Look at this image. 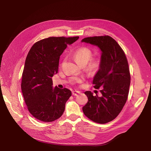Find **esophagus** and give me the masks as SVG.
Here are the masks:
<instances>
[{
  "mask_svg": "<svg viewBox=\"0 0 151 151\" xmlns=\"http://www.w3.org/2000/svg\"><path fill=\"white\" fill-rule=\"evenodd\" d=\"M79 94H80V91H72V95L77 96Z\"/></svg>",
  "mask_w": 151,
  "mask_h": 151,
  "instance_id": "34e87169",
  "label": "esophagus"
}]
</instances>
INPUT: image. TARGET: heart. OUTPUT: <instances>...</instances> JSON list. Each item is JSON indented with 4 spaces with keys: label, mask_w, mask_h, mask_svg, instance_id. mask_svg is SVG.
<instances>
[{
    "label": "heart",
    "mask_w": 151,
    "mask_h": 151,
    "mask_svg": "<svg viewBox=\"0 0 151 151\" xmlns=\"http://www.w3.org/2000/svg\"><path fill=\"white\" fill-rule=\"evenodd\" d=\"M93 52L90 48L83 47L79 48L73 53V56L76 62L81 65H85L88 63V68L91 71L97 70L100 65V60L98 58H93L89 60L92 57ZM89 62L88 63V62ZM81 79H76V81L77 83H81Z\"/></svg>",
    "instance_id": "obj_1"
}]
</instances>
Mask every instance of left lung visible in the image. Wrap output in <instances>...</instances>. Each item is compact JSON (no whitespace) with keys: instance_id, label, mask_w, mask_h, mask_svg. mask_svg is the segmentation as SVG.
Returning a JSON list of instances; mask_svg holds the SVG:
<instances>
[{"instance_id":"left-lung-1","label":"left lung","mask_w":151,"mask_h":151,"mask_svg":"<svg viewBox=\"0 0 151 151\" xmlns=\"http://www.w3.org/2000/svg\"><path fill=\"white\" fill-rule=\"evenodd\" d=\"M81 42L101 51L99 70L93 81L95 89L101 88V96L86 91L88 101L83 110L91 120L104 124L115 119L127 101L130 84L129 63L123 50L111 36L88 37Z\"/></svg>"}]
</instances>
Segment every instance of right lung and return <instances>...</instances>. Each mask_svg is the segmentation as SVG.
I'll list each match as a JSON object with an SVG mask.
<instances>
[{
    "mask_svg": "<svg viewBox=\"0 0 151 151\" xmlns=\"http://www.w3.org/2000/svg\"><path fill=\"white\" fill-rule=\"evenodd\" d=\"M79 38L49 37L35 43L29 51L22 72L21 90L28 111L36 119L51 122L64 111L71 91L53 88L52 77L58 72L59 59L67 45Z\"/></svg>",
    "mask_w": 151,
    "mask_h": 151,
    "instance_id": "1",
    "label": "right lung"
}]
</instances>
